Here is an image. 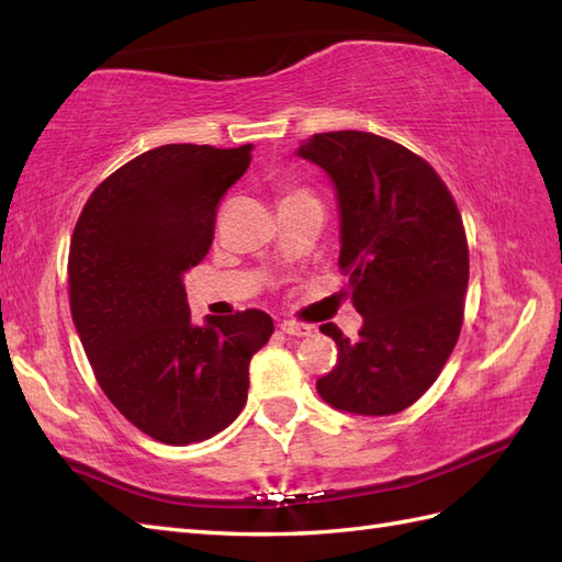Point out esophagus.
<instances>
[{
	"mask_svg": "<svg viewBox=\"0 0 562 562\" xmlns=\"http://www.w3.org/2000/svg\"><path fill=\"white\" fill-rule=\"evenodd\" d=\"M280 330L288 333V336H300V338L312 336V326L300 324V321H292V318H284L280 324Z\"/></svg>",
	"mask_w": 562,
	"mask_h": 562,
	"instance_id": "1",
	"label": "esophagus"
}]
</instances>
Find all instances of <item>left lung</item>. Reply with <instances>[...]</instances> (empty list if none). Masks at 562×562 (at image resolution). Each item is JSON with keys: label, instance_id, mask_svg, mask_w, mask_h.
Masks as SVG:
<instances>
[{"label": "left lung", "instance_id": "left-lung-1", "mask_svg": "<svg viewBox=\"0 0 562 562\" xmlns=\"http://www.w3.org/2000/svg\"><path fill=\"white\" fill-rule=\"evenodd\" d=\"M296 154L336 186L338 266L364 318L355 342L321 326L338 362L316 389L345 413H401L435 384L461 333L469 244L457 202L423 157L372 133H321Z\"/></svg>", "mask_w": 562, "mask_h": 562}]
</instances>
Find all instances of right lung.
<instances>
[{
	"mask_svg": "<svg viewBox=\"0 0 562 562\" xmlns=\"http://www.w3.org/2000/svg\"><path fill=\"white\" fill-rule=\"evenodd\" d=\"M250 149L164 145L93 190L69 244V308L105 396L171 447L210 439L248 398V364L272 336L258 308L190 324L183 272L207 256L222 195Z\"/></svg>",
	"mask_w": 562,
	"mask_h": 562,
	"instance_id": "right-lung-1",
	"label": "right lung"
}]
</instances>
